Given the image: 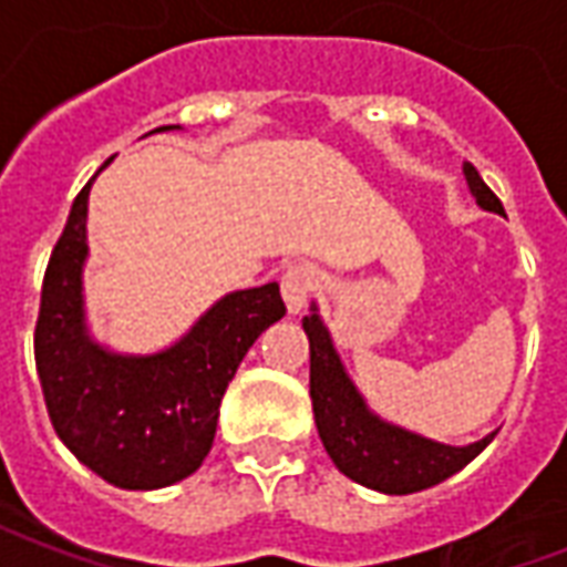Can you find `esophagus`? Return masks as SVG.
I'll return each instance as SVG.
<instances>
[{"label": "esophagus", "mask_w": 567, "mask_h": 567, "mask_svg": "<svg viewBox=\"0 0 567 567\" xmlns=\"http://www.w3.org/2000/svg\"><path fill=\"white\" fill-rule=\"evenodd\" d=\"M319 288V270L309 267V264H295L288 267L282 276V297L288 312H300L307 307V300L312 297V291Z\"/></svg>", "instance_id": "1"}]
</instances>
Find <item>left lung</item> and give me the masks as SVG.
Instances as JSON below:
<instances>
[{
  "mask_svg": "<svg viewBox=\"0 0 567 567\" xmlns=\"http://www.w3.org/2000/svg\"><path fill=\"white\" fill-rule=\"evenodd\" d=\"M464 178L483 209L504 215L501 199L488 190L471 163H464ZM303 331L309 337V398H312L316 427L331 462L349 480L385 495L422 492L458 474L495 437L486 434L467 446H450L385 422L364 404L355 382L349 380L316 303L303 319Z\"/></svg>",
  "mask_w": 567,
  "mask_h": 567,
  "instance_id": "8db88e82",
  "label": "left lung"
}]
</instances>
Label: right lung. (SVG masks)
I'll return each mask as SVG.
<instances>
[{"instance_id": "obj_1", "label": "right lung", "mask_w": 567, "mask_h": 567, "mask_svg": "<svg viewBox=\"0 0 567 567\" xmlns=\"http://www.w3.org/2000/svg\"><path fill=\"white\" fill-rule=\"evenodd\" d=\"M93 178L72 203L44 270L35 370L51 425L72 455L112 486L148 492L185 480L209 455L227 382L251 343L282 319L285 303L276 282L230 291L169 349L109 352L84 321Z\"/></svg>"}]
</instances>
